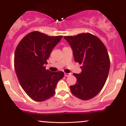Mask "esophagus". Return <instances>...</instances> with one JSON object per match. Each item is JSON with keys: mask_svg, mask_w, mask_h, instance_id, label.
Instances as JSON below:
<instances>
[{"mask_svg": "<svg viewBox=\"0 0 126 126\" xmlns=\"http://www.w3.org/2000/svg\"><path fill=\"white\" fill-rule=\"evenodd\" d=\"M71 75V73H64V76L67 77V76H69V75Z\"/></svg>", "mask_w": 126, "mask_h": 126, "instance_id": "34e87169", "label": "esophagus"}]
</instances>
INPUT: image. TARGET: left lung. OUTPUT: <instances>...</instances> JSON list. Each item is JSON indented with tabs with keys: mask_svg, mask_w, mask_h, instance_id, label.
<instances>
[{
	"mask_svg": "<svg viewBox=\"0 0 126 126\" xmlns=\"http://www.w3.org/2000/svg\"><path fill=\"white\" fill-rule=\"evenodd\" d=\"M64 38L71 47L75 62L82 64L81 73H73L77 82L70 86V91L79 99H90L100 92L108 78L110 62L107 50L97 37L89 33Z\"/></svg>",
	"mask_w": 126,
	"mask_h": 126,
	"instance_id": "8db88e82",
	"label": "left lung"
}]
</instances>
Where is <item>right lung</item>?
Listing matches in <instances>:
<instances>
[{
    "label": "right lung",
    "mask_w": 126,
    "mask_h": 126,
    "mask_svg": "<svg viewBox=\"0 0 126 126\" xmlns=\"http://www.w3.org/2000/svg\"><path fill=\"white\" fill-rule=\"evenodd\" d=\"M63 36L50 37L38 31L29 33L15 52L14 66L20 85L30 98L44 101L53 96L63 72L46 70L45 65L52 50Z\"/></svg>",
    "instance_id": "1"
}]
</instances>
